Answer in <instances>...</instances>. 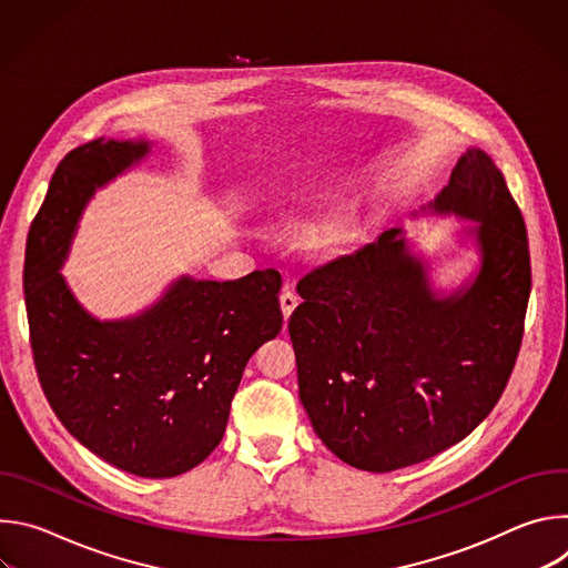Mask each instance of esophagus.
Here are the masks:
<instances>
[{
    "label": "esophagus",
    "mask_w": 568,
    "mask_h": 568,
    "mask_svg": "<svg viewBox=\"0 0 568 568\" xmlns=\"http://www.w3.org/2000/svg\"><path fill=\"white\" fill-rule=\"evenodd\" d=\"M296 305H298V294L294 292V285H292V283H285V287H283V292H281V310H283V316L287 318V316L294 312Z\"/></svg>",
    "instance_id": "1"
}]
</instances>
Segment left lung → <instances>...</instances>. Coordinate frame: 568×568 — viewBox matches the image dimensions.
Returning <instances> with one entry per match:
<instances>
[{"instance_id":"obj_1","label":"left lung","mask_w":568,"mask_h":568,"mask_svg":"<svg viewBox=\"0 0 568 568\" xmlns=\"http://www.w3.org/2000/svg\"><path fill=\"white\" fill-rule=\"evenodd\" d=\"M423 213L460 229L478 270L436 290L399 226L310 272L290 316L298 397L335 456L366 471L423 463L471 434L499 402L524 337L530 254L495 161L469 148ZM418 215V213H414Z\"/></svg>"}]
</instances>
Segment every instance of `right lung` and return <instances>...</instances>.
Masks as SVG:
<instances>
[{
    "instance_id": "obj_1",
    "label": "right lung",
    "mask_w": 568,
    "mask_h": 568,
    "mask_svg": "<svg viewBox=\"0 0 568 568\" xmlns=\"http://www.w3.org/2000/svg\"><path fill=\"white\" fill-rule=\"evenodd\" d=\"M148 152L145 139L101 136L60 161L31 224L24 298L36 371L64 429L123 471L171 478L220 445L242 371L281 333L283 278L180 276L156 303L114 321L80 305L55 270L94 193Z\"/></svg>"
}]
</instances>
